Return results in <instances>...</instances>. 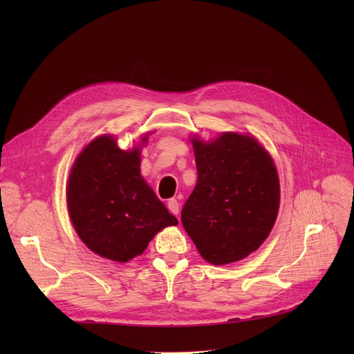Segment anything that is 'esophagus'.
Masks as SVG:
<instances>
[{
    "label": "esophagus",
    "instance_id": "obj_1",
    "mask_svg": "<svg viewBox=\"0 0 354 354\" xmlns=\"http://www.w3.org/2000/svg\"><path fill=\"white\" fill-rule=\"evenodd\" d=\"M167 209H169L171 214L178 215L179 214V202L175 198L169 199V201H167Z\"/></svg>",
    "mask_w": 354,
    "mask_h": 354
}]
</instances>
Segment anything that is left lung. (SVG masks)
I'll list each match as a JSON object with an SVG mask.
<instances>
[{
  "instance_id": "obj_1",
  "label": "left lung",
  "mask_w": 354,
  "mask_h": 354,
  "mask_svg": "<svg viewBox=\"0 0 354 354\" xmlns=\"http://www.w3.org/2000/svg\"><path fill=\"white\" fill-rule=\"evenodd\" d=\"M196 187L180 218L202 258L235 263L264 243L280 207V182L266 149L251 136L194 140Z\"/></svg>"
}]
</instances>
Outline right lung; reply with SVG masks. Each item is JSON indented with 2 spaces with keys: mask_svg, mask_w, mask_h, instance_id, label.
I'll use <instances>...</instances> for the list:
<instances>
[{
  "mask_svg": "<svg viewBox=\"0 0 354 354\" xmlns=\"http://www.w3.org/2000/svg\"><path fill=\"white\" fill-rule=\"evenodd\" d=\"M67 207L83 243L119 263L140 255L156 232L178 224L140 176L139 149L122 151L106 135L90 142L74 162Z\"/></svg>",
  "mask_w": 354,
  "mask_h": 354,
  "instance_id": "obj_1",
  "label": "right lung"
}]
</instances>
